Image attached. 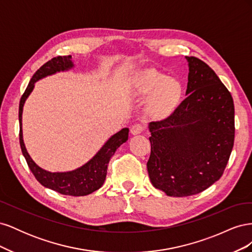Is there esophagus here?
<instances>
[{
	"label": "esophagus",
	"instance_id": "34e87169",
	"mask_svg": "<svg viewBox=\"0 0 252 252\" xmlns=\"http://www.w3.org/2000/svg\"><path fill=\"white\" fill-rule=\"evenodd\" d=\"M143 130H144V127H143L141 124H134L133 126H131L130 132H131V134L136 135V134L142 133Z\"/></svg>",
	"mask_w": 252,
	"mask_h": 252
}]
</instances>
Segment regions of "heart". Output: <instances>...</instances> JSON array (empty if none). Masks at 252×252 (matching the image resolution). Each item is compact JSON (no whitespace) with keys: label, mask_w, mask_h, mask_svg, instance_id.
<instances>
[{"label":"heart","mask_w":252,"mask_h":252,"mask_svg":"<svg viewBox=\"0 0 252 252\" xmlns=\"http://www.w3.org/2000/svg\"><path fill=\"white\" fill-rule=\"evenodd\" d=\"M132 93L138 97H148L147 117L163 120L177 108L182 97V85L178 80L168 79L165 74L154 70H145L136 77Z\"/></svg>","instance_id":"1"}]
</instances>
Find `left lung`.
Listing matches in <instances>:
<instances>
[{"label":"left lung","instance_id":"left-lung-1","mask_svg":"<svg viewBox=\"0 0 252 252\" xmlns=\"http://www.w3.org/2000/svg\"><path fill=\"white\" fill-rule=\"evenodd\" d=\"M185 59L186 98L168 118L148 125L150 182L177 197L200 193L222 177L234 142L230 93L203 61Z\"/></svg>","mask_w":252,"mask_h":252}]
</instances>
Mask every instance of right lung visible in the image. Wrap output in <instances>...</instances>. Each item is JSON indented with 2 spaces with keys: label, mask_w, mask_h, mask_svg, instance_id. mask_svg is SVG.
I'll use <instances>...</instances> for the list:
<instances>
[{
  "label": "right lung",
  "mask_w": 252,
  "mask_h": 252,
  "mask_svg": "<svg viewBox=\"0 0 252 252\" xmlns=\"http://www.w3.org/2000/svg\"><path fill=\"white\" fill-rule=\"evenodd\" d=\"M74 68V63L71 56L57 57L53 58L47 63H45L33 77L30 80L24 94L22 95L19 107V122H20V145L22 154L24 156L28 164L29 169L32 170L35 179L41 184L49 188L53 191H57L61 194L72 195V196H83L93 193L95 190L100 189L106 179L107 174V165L110 161V158L114 152L121 146L122 144L128 140L129 128H123L120 131L111 135L110 138L104 143L96 154L91 158L87 163L82 165L77 169L64 172H51L43 169L37 165L28 154L24 140H23V129H22V116L23 107L27 100V97L32 93L34 84L44 78L53 75L58 72L69 71Z\"/></svg>",
  "instance_id": "obj_1"
}]
</instances>
